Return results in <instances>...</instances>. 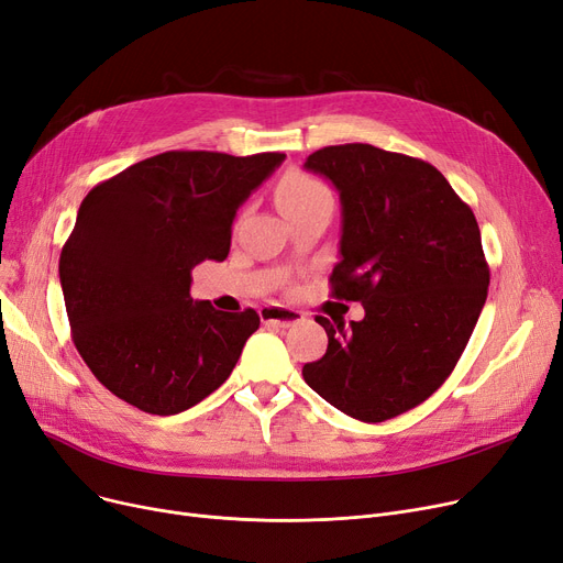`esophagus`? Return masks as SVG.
<instances>
[{
    "label": "esophagus",
    "instance_id": "1",
    "mask_svg": "<svg viewBox=\"0 0 563 563\" xmlns=\"http://www.w3.org/2000/svg\"><path fill=\"white\" fill-rule=\"evenodd\" d=\"M260 317H262V324L266 327H289V324L301 322L303 312L285 308V306H264L260 310Z\"/></svg>",
    "mask_w": 563,
    "mask_h": 563
}]
</instances>
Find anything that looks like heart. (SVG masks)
I'll return each mask as SVG.
<instances>
[{
    "instance_id": "b5f03b06",
    "label": "heart",
    "mask_w": 563,
    "mask_h": 563,
    "mask_svg": "<svg viewBox=\"0 0 563 563\" xmlns=\"http://www.w3.org/2000/svg\"><path fill=\"white\" fill-rule=\"evenodd\" d=\"M276 202L283 216H289L314 207H333V195L322 179L301 173V169H289L278 184Z\"/></svg>"
}]
</instances>
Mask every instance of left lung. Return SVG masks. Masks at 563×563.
<instances>
[{
  "instance_id": "obj_1",
  "label": "left lung",
  "mask_w": 563,
  "mask_h": 563,
  "mask_svg": "<svg viewBox=\"0 0 563 563\" xmlns=\"http://www.w3.org/2000/svg\"><path fill=\"white\" fill-rule=\"evenodd\" d=\"M306 169L340 192L331 297L358 301L365 317H314L329 347L303 379L347 417L382 423L428 400L467 347L490 285L481 230L421 158L352 142L317 150Z\"/></svg>"
}]
</instances>
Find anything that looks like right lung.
<instances>
[{
  "label": "right lung",
  "instance_id": "add662e5",
  "mask_svg": "<svg viewBox=\"0 0 563 563\" xmlns=\"http://www.w3.org/2000/svg\"><path fill=\"white\" fill-rule=\"evenodd\" d=\"M283 158L165 152L87 192L59 280L73 342L110 394L169 417L230 377L260 314L192 301L190 272L228 257L239 205Z\"/></svg>",
  "mask_w": 563,
  "mask_h": 563
}]
</instances>
